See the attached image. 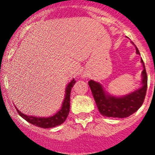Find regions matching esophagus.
<instances>
[{"label": "esophagus", "instance_id": "obj_1", "mask_svg": "<svg viewBox=\"0 0 155 155\" xmlns=\"http://www.w3.org/2000/svg\"><path fill=\"white\" fill-rule=\"evenodd\" d=\"M82 77H83V78H84V77H85V78H86V76H85V75H83V76H82Z\"/></svg>", "mask_w": 155, "mask_h": 155}]
</instances>
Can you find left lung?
<instances>
[{"label": "left lung", "instance_id": "1", "mask_svg": "<svg viewBox=\"0 0 155 155\" xmlns=\"http://www.w3.org/2000/svg\"><path fill=\"white\" fill-rule=\"evenodd\" d=\"M133 44L134 43L131 42ZM135 46V45H134ZM136 47V53L140 55V52ZM143 71L141 74V86L123 96H115L105 91L99 82L91 80L88 84L92 92L95 103L99 113L106 117L114 118H126L134 114L138 110L144 101L147 87V76L145 70V66L141 59Z\"/></svg>", "mask_w": 155, "mask_h": 155}]
</instances>
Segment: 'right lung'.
Returning <instances> with one entry per match:
<instances>
[{
    "instance_id": "obj_1",
    "label": "right lung",
    "mask_w": 155,
    "mask_h": 155,
    "mask_svg": "<svg viewBox=\"0 0 155 155\" xmlns=\"http://www.w3.org/2000/svg\"><path fill=\"white\" fill-rule=\"evenodd\" d=\"M75 82L76 81H74V79H72L71 82L68 83V84L65 88V94H64L65 95H64V99L62 102L61 108L57 113H56L52 116H49V117H37V116H29V115L22 113L18 109L17 107H15L18 111V113L27 122L36 126V127H41V128H53V127L61 125L65 121L68 114H69L71 91V88L73 87L74 84H75Z\"/></svg>"
}]
</instances>
